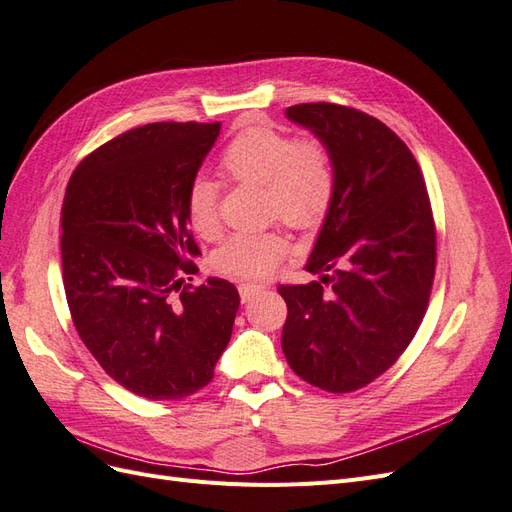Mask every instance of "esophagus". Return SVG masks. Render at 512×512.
I'll return each mask as SVG.
<instances>
[{
    "label": "esophagus",
    "instance_id": "esophagus-1",
    "mask_svg": "<svg viewBox=\"0 0 512 512\" xmlns=\"http://www.w3.org/2000/svg\"><path fill=\"white\" fill-rule=\"evenodd\" d=\"M238 291H240L242 302H249V300L255 298V295H259L263 291V287L261 285H253V283H242V285H238Z\"/></svg>",
    "mask_w": 512,
    "mask_h": 512
}]
</instances>
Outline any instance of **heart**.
Listing matches in <instances>:
<instances>
[{"instance_id": "1", "label": "heart", "mask_w": 512, "mask_h": 512, "mask_svg": "<svg viewBox=\"0 0 512 512\" xmlns=\"http://www.w3.org/2000/svg\"><path fill=\"white\" fill-rule=\"evenodd\" d=\"M221 174L236 185L263 187V214L289 227L306 229L323 219L332 204L336 170L327 146L317 138H295L285 129L249 127L229 142L219 159ZM193 232L212 240L221 232V185L195 176L185 195ZM289 251L276 232L234 234L212 255V268L227 278L261 280Z\"/></svg>"}]
</instances>
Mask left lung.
Listing matches in <instances>:
<instances>
[{
    "label": "left lung",
    "mask_w": 512,
    "mask_h": 512,
    "mask_svg": "<svg viewBox=\"0 0 512 512\" xmlns=\"http://www.w3.org/2000/svg\"><path fill=\"white\" fill-rule=\"evenodd\" d=\"M285 114L327 146L336 187L306 263L319 280L278 287L280 342L306 383L349 393L387 372L423 321L436 272L430 195L410 148L370 114L327 102Z\"/></svg>",
    "instance_id": "left-lung-1"
}]
</instances>
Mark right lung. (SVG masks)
I'll use <instances>...</instances> for the list:
<instances>
[{
  "label": "right lung",
  "instance_id": "1",
  "mask_svg": "<svg viewBox=\"0 0 512 512\" xmlns=\"http://www.w3.org/2000/svg\"><path fill=\"white\" fill-rule=\"evenodd\" d=\"M221 123H148L78 163L61 208V266L80 340L146 400L206 387L232 338L238 289L185 284L200 249L185 195ZM193 280V278H189Z\"/></svg>",
  "mask_w": 512,
  "mask_h": 512
}]
</instances>
